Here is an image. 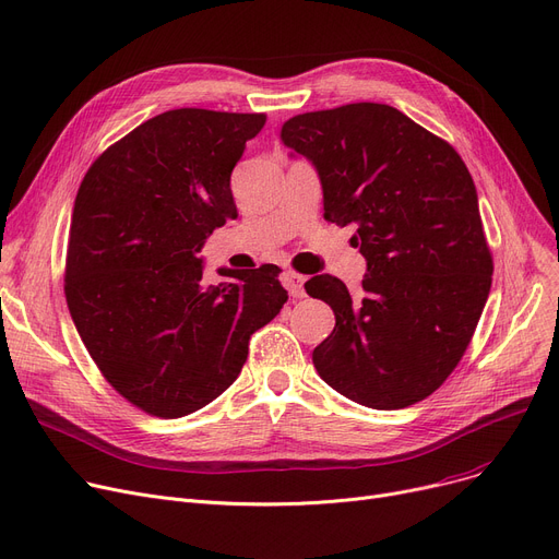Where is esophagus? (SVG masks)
Returning <instances> with one entry per match:
<instances>
[{
  "label": "esophagus",
  "instance_id": "esophagus-1",
  "mask_svg": "<svg viewBox=\"0 0 559 559\" xmlns=\"http://www.w3.org/2000/svg\"><path fill=\"white\" fill-rule=\"evenodd\" d=\"M283 285L287 287V292L295 299H301L304 295H306V289H304V283H306V276H301V274H297V272H285L283 274Z\"/></svg>",
  "mask_w": 559,
  "mask_h": 559
}]
</instances>
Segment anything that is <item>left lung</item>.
I'll return each mask as SVG.
<instances>
[{"label":"left lung","mask_w":559,"mask_h":559,"mask_svg":"<svg viewBox=\"0 0 559 559\" xmlns=\"http://www.w3.org/2000/svg\"><path fill=\"white\" fill-rule=\"evenodd\" d=\"M287 150L312 160L324 219L354 226L362 292L319 274L306 292L335 312L312 350L326 383L376 409L430 396L453 373L483 314L493 258L472 174L453 146L388 104L295 115Z\"/></svg>","instance_id":"1"}]
</instances>
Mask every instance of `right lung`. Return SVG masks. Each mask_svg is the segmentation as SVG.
<instances>
[{"mask_svg":"<svg viewBox=\"0 0 559 559\" xmlns=\"http://www.w3.org/2000/svg\"><path fill=\"white\" fill-rule=\"evenodd\" d=\"M264 122L167 110L112 142L81 181L66 301L108 385L152 417H186L228 390L251 335L287 301L276 264L201 281V245L238 217L230 171Z\"/></svg>","mask_w":559,"mask_h":559,"instance_id":"1","label":"right lung"}]
</instances>
